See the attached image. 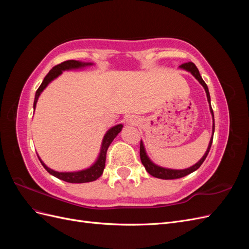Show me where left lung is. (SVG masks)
Masks as SVG:
<instances>
[{"label": "left lung", "instance_id": "1", "mask_svg": "<svg viewBox=\"0 0 249 249\" xmlns=\"http://www.w3.org/2000/svg\"><path fill=\"white\" fill-rule=\"evenodd\" d=\"M179 67H180V69L190 71L193 74V76L198 80V82L203 86V88H205L206 93H207V97H208V102L210 103V110H211V113H212L213 120H214V113H213L212 107H211V99H210L209 89H208V86H207V84L205 83V81H203L202 78L200 77V73H199V71L197 70V67L195 66V64L193 62L184 63V64L180 65ZM214 131H215V124L213 123V135H214ZM213 135H212V138H211V140H210V143H209V146H208V149H207L206 154L203 155V157L201 158V159L196 164L193 165L192 167H189V168H187V169H183V170H175V169H167V168H163V167L157 166V165H155L152 161L148 159V157L146 156V153H145V150H144V146H143L142 141H140V159H141V162H142L143 166L145 167L146 171L149 173V175L155 177V178H158L175 179V178H179L186 177L188 175H190V173H192L193 171L198 169L200 167V165L203 163V161L206 160V158H207V156H208V154L210 152L211 145H212Z\"/></svg>", "mask_w": 249, "mask_h": 249}]
</instances>
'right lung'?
Instances as JSON below:
<instances>
[{
    "label": "right lung",
    "mask_w": 249,
    "mask_h": 249,
    "mask_svg": "<svg viewBox=\"0 0 249 249\" xmlns=\"http://www.w3.org/2000/svg\"><path fill=\"white\" fill-rule=\"evenodd\" d=\"M86 65H91V63H82L80 61H76V60H67V61H64V62L53 67V69L49 71V73L46 76V78L43 79L39 88L37 89V91L35 93L33 108L35 109L37 100H38V97H39L40 93L43 91V89L48 86V84L51 81L57 78L59 74H61L63 71L71 70V69H79V67H83ZM122 129H123V124H117L115 126L111 127V129L106 133V135H105L104 139H103V144H102V149H101V153L99 156V159H97V161L92 165L91 167L87 168L85 170L76 171V172H58V171L52 170L51 168L47 167L46 164H44L40 159H39V161L41 162L42 166L47 169V171L49 173H51L52 176L56 177L59 179L64 180V182L74 183V184L93 182V180L97 179L102 176V173L105 168V163H106V156H107L108 147L111 144V142L114 140V138L117 136V134L122 131Z\"/></svg>",
    "instance_id": "right-lung-1"
}]
</instances>
